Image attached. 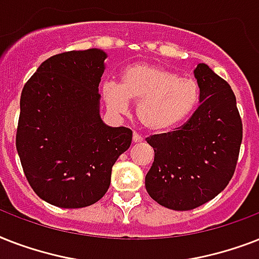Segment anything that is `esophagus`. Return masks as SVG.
<instances>
[{
	"label": "esophagus",
	"instance_id": "esophagus-1",
	"mask_svg": "<svg viewBox=\"0 0 259 259\" xmlns=\"http://www.w3.org/2000/svg\"><path fill=\"white\" fill-rule=\"evenodd\" d=\"M132 142L134 143H142L143 138L138 134V132H134V135H132Z\"/></svg>",
	"mask_w": 259,
	"mask_h": 259
}]
</instances>
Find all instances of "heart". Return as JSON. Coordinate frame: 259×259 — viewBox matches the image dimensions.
I'll use <instances>...</instances> for the list:
<instances>
[{"mask_svg": "<svg viewBox=\"0 0 259 259\" xmlns=\"http://www.w3.org/2000/svg\"><path fill=\"white\" fill-rule=\"evenodd\" d=\"M103 97L113 112H127L130 101L138 104L136 115L143 127L165 132L178 127L199 103V85L194 78L155 64L139 63L123 72L120 87L107 82Z\"/></svg>", "mask_w": 259, "mask_h": 259, "instance_id": "heart-1", "label": "heart"}]
</instances>
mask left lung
Listing matches in <instances>:
<instances>
[{
    "label": "left lung",
    "instance_id": "left-lung-1",
    "mask_svg": "<svg viewBox=\"0 0 259 259\" xmlns=\"http://www.w3.org/2000/svg\"><path fill=\"white\" fill-rule=\"evenodd\" d=\"M194 76L200 104L190 120L177 131L147 138L155 152L147 192L177 211L199 207L225 190L242 143V120L229 82L206 64H198Z\"/></svg>",
    "mask_w": 259,
    "mask_h": 259
}]
</instances>
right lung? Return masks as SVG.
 <instances>
[{
    "label": "right lung",
    "instance_id": "add662e5",
    "mask_svg": "<svg viewBox=\"0 0 259 259\" xmlns=\"http://www.w3.org/2000/svg\"><path fill=\"white\" fill-rule=\"evenodd\" d=\"M101 49L52 56L24 85L16 147L33 191L61 208L101 199L112 165L130 148L132 131L100 117Z\"/></svg>",
    "mask_w": 259,
    "mask_h": 259
}]
</instances>
